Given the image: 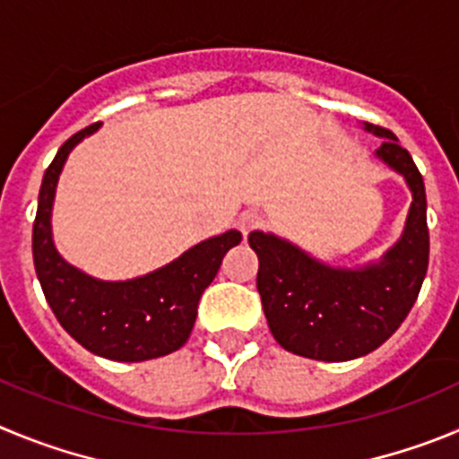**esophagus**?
Segmentation results:
<instances>
[{"mask_svg":"<svg viewBox=\"0 0 459 459\" xmlns=\"http://www.w3.org/2000/svg\"><path fill=\"white\" fill-rule=\"evenodd\" d=\"M263 226V214H258L255 210H247L238 217V229L242 230V235H249L251 230L260 229Z\"/></svg>","mask_w":459,"mask_h":459,"instance_id":"1","label":"esophagus"}]
</instances>
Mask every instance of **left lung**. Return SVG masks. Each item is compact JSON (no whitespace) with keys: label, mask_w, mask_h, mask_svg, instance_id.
Here are the masks:
<instances>
[{"label":"left lung","mask_w":459,"mask_h":459,"mask_svg":"<svg viewBox=\"0 0 459 459\" xmlns=\"http://www.w3.org/2000/svg\"><path fill=\"white\" fill-rule=\"evenodd\" d=\"M386 137L377 158L403 173L411 189V208L403 238L377 265L341 270L317 263L295 245L254 230L258 286L270 332L281 348L317 361H350L373 352L403 325L423 286L430 233L423 176L386 127L366 123Z\"/></svg>","instance_id":"left-lung-1"}]
</instances>
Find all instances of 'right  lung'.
Wrapping results in <instances>:
<instances>
[{
  "mask_svg": "<svg viewBox=\"0 0 459 459\" xmlns=\"http://www.w3.org/2000/svg\"><path fill=\"white\" fill-rule=\"evenodd\" d=\"M98 127L100 123H93L73 134L45 171L31 235L36 276L61 327L82 348L114 361H146L187 342L201 295L242 233L229 230L205 239L162 270L132 281H98L68 265L52 245V201L68 152Z\"/></svg>",
  "mask_w": 459,
  "mask_h": 459,
  "instance_id": "right-lung-1",
  "label": "right lung"
}]
</instances>
